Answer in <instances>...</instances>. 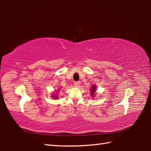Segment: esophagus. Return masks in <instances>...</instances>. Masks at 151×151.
<instances>
[{"mask_svg": "<svg viewBox=\"0 0 151 151\" xmlns=\"http://www.w3.org/2000/svg\"><path fill=\"white\" fill-rule=\"evenodd\" d=\"M74 85H75V86H76V87H77V86H78L79 85H81V83H80V82H78V81L75 82V83H74Z\"/></svg>", "mask_w": 151, "mask_h": 151, "instance_id": "obj_1", "label": "esophagus"}]
</instances>
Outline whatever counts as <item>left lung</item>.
Masks as SVG:
<instances>
[{
	"label": "left lung",
	"instance_id": "obj_1",
	"mask_svg": "<svg viewBox=\"0 0 151 151\" xmlns=\"http://www.w3.org/2000/svg\"><path fill=\"white\" fill-rule=\"evenodd\" d=\"M96 85H93L91 86V95L92 96V98H94L96 96Z\"/></svg>",
	"mask_w": 151,
	"mask_h": 151
}]
</instances>
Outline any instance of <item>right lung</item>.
<instances>
[{"label":"right lung","instance_id":"1","mask_svg":"<svg viewBox=\"0 0 151 151\" xmlns=\"http://www.w3.org/2000/svg\"><path fill=\"white\" fill-rule=\"evenodd\" d=\"M60 89L58 88V89H55V91L53 92L52 94H51V97H52V99H58V92H59Z\"/></svg>","mask_w":151,"mask_h":151}]
</instances>
